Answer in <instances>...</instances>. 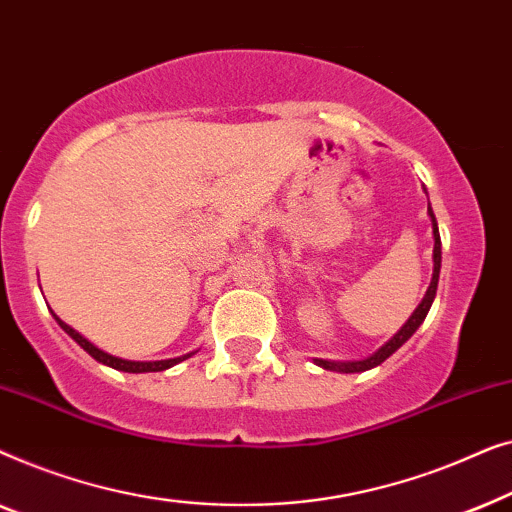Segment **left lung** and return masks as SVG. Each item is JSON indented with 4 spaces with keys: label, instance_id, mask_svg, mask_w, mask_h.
<instances>
[{
    "label": "left lung",
    "instance_id": "8db88e82",
    "mask_svg": "<svg viewBox=\"0 0 512 512\" xmlns=\"http://www.w3.org/2000/svg\"><path fill=\"white\" fill-rule=\"evenodd\" d=\"M429 219H431V228H433V275H431V284L429 289H426L422 303L415 307V312L410 314V319L405 321L401 326V331H398L394 338L384 342V345L377 349L375 354L366 356V359L361 361H328V359H314L319 368L324 370H335V373H363V370H370L375 366H380L382 361H387L391 354L396 352L398 347L405 345L412 338V333L417 331L419 326H422V321L426 319V314H429L431 305H433V298H436V289H438V277H440V261H443V251H440V233H438V221H436V214H433L431 209V202H429Z\"/></svg>",
    "mask_w": 512,
    "mask_h": 512
}]
</instances>
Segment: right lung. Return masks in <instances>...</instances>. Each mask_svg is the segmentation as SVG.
<instances>
[{"mask_svg":"<svg viewBox=\"0 0 512 512\" xmlns=\"http://www.w3.org/2000/svg\"><path fill=\"white\" fill-rule=\"evenodd\" d=\"M51 314H53V319L60 324L62 331H65L74 342H79V345H81L83 349H86V352H88L90 356H93L95 361H100V363H104V366H109V368H114V370H123V373H160V370H167V368L177 366L179 361H184V359H188V356L195 354V352H191V354L177 356V359H163V361H130V359H118V356L107 354V352H104V349L95 347L93 342H90L88 338H83V335H81L79 331H74L72 326L65 324V321H62L53 310H51Z\"/></svg>","mask_w":512,"mask_h":512,"instance_id":"add662e5","label":"right lung"}]
</instances>
